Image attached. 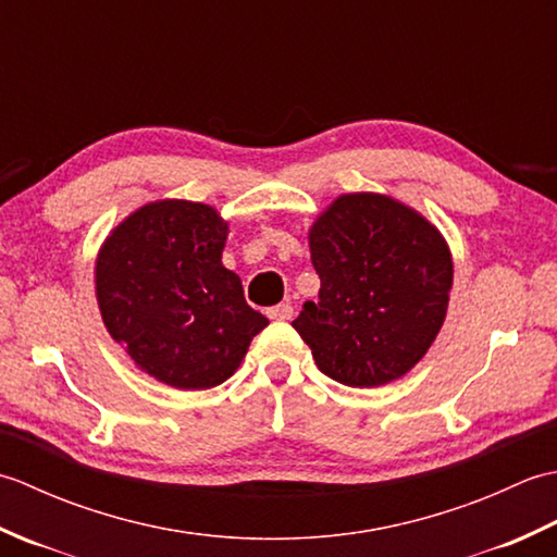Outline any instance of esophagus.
Masks as SVG:
<instances>
[{"label":"esophagus","mask_w":557,"mask_h":557,"mask_svg":"<svg viewBox=\"0 0 557 557\" xmlns=\"http://www.w3.org/2000/svg\"><path fill=\"white\" fill-rule=\"evenodd\" d=\"M292 315H294L292 304H277L272 306V309H268V318H272V321H289Z\"/></svg>","instance_id":"obj_1"}]
</instances>
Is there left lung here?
Masks as SVG:
<instances>
[{
  "instance_id": "1",
  "label": "left lung",
  "mask_w": 557,
  "mask_h": 557,
  "mask_svg": "<svg viewBox=\"0 0 557 557\" xmlns=\"http://www.w3.org/2000/svg\"><path fill=\"white\" fill-rule=\"evenodd\" d=\"M321 277L294 330L315 366L349 387L411 371L443 327L453 258L431 222L377 194L339 196L309 234Z\"/></svg>"
}]
</instances>
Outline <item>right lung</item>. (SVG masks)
Instances as JSON below:
<instances>
[{"mask_svg": "<svg viewBox=\"0 0 557 557\" xmlns=\"http://www.w3.org/2000/svg\"><path fill=\"white\" fill-rule=\"evenodd\" d=\"M227 222L203 203L158 200L126 218L96 265L110 335L140 369L180 389H208L239 369L268 325L222 265Z\"/></svg>", "mask_w": 557, "mask_h": 557, "instance_id": "right-lung-1", "label": "right lung"}]
</instances>
